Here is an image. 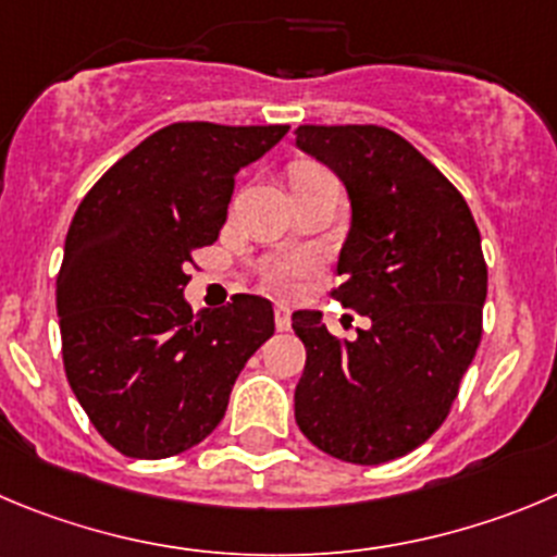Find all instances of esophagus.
<instances>
[{
  "instance_id": "obj_1",
  "label": "esophagus",
  "mask_w": 557,
  "mask_h": 557,
  "mask_svg": "<svg viewBox=\"0 0 557 557\" xmlns=\"http://www.w3.org/2000/svg\"><path fill=\"white\" fill-rule=\"evenodd\" d=\"M274 324H277L280 332H288L290 330V310L283 308V305H277V308H274Z\"/></svg>"
}]
</instances>
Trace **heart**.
<instances>
[{
    "instance_id": "1",
    "label": "heart",
    "mask_w": 557,
    "mask_h": 557,
    "mask_svg": "<svg viewBox=\"0 0 557 557\" xmlns=\"http://www.w3.org/2000/svg\"><path fill=\"white\" fill-rule=\"evenodd\" d=\"M308 170H315V168H299L296 173H308ZM310 269V258H305V255H285V258H277V261H272L267 267V283L272 285L274 290H290L294 288V283L299 277H302L305 272Z\"/></svg>"
}]
</instances>
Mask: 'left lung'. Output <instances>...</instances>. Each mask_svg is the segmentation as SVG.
<instances>
[{
	"mask_svg": "<svg viewBox=\"0 0 557 557\" xmlns=\"http://www.w3.org/2000/svg\"><path fill=\"white\" fill-rule=\"evenodd\" d=\"M296 148L346 186L351 225L332 294L368 315L337 341L319 310H296L308 349L294 414L310 443L351 465H384L448 418L481 343L486 263L465 197L382 126H299Z\"/></svg>",
	"mask_w": 557,
	"mask_h": 557,
	"instance_id": "1",
	"label": "left lung"
}]
</instances>
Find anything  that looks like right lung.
<instances>
[{
    "instance_id": "right-lung-1",
    "label": "right lung",
    "mask_w": 557,
    "mask_h": 557,
    "mask_svg": "<svg viewBox=\"0 0 557 557\" xmlns=\"http://www.w3.org/2000/svg\"><path fill=\"white\" fill-rule=\"evenodd\" d=\"M285 134L173 123L114 161L76 208L57 274L65 376L98 434L132 459L202 443L274 335L263 296L191 313L184 288L191 252L225 225L238 170Z\"/></svg>"
}]
</instances>
